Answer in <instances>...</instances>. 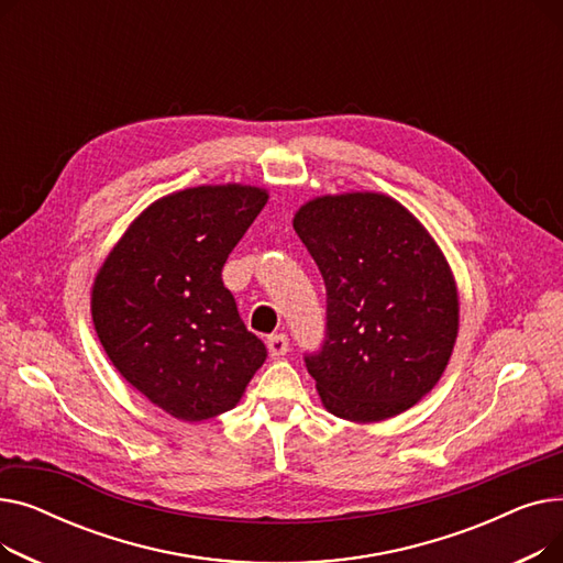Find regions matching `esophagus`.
<instances>
[{"label":"esophagus","mask_w":563,"mask_h":563,"mask_svg":"<svg viewBox=\"0 0 563 563\" xmlns=\"http://www.w3.org/2000/svg\"><path fill=\"white\" fill-rule=\"evenodd\" d=\"M266 349H269V356H272V358H283L285 353L289 351V340H287L285 333L272 335L269 340H266Z\"/></svg>","instance_id":"1"}]
</instances>
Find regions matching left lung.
I'll return each instance as SVG.
<instances>
[{"instance_id":"left-lung-1","label":"left lung","mask_w":563,"mask_h":563,"mask_svg":"<svg viewBox=\"0 0 563 563\" xmlns=\"http://www.w3.org/2000/svg\"><path fill=\"white\" fill-rule=\"evenodd\" d=\"M294 230L327 285V338L306 367L321 404L351 422H378L416 406L445 372L459 333L450 264L395 198L321 196Z\"/></svg>"}]
</instances>
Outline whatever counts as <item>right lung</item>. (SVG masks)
Returning a JSON list of instances; mask_svg holds the SVG:
<instances>
[{"mask_svg":"<svg viewBox=\"0 0 563 563\" xmlns=\"http://www.w3.org/2000/svg\"><path fill=\"white\" fill-rule=\"evenodd\" d=\"M266 200L249 185L164 196L134 219L96 276L91 314L109 361L177 420L234 408L266 358L221 278Z\"/></svg>","mask_w":563,"mask_h":563,"instance_id":"add662e5","label":"right lung"}]
</instances>
